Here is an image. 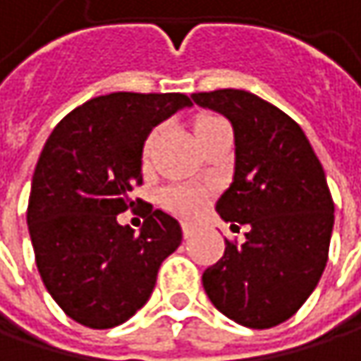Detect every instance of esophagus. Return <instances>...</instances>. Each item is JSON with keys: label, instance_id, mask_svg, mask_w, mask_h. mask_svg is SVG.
<instances>
[{"label": "esophagus", "instance_id": "obj_1", "mask_svg": "<svg viewBox=\"0 0 361 361\" xmlns=\"http://www.w3.org/2000/svg\"><path fill=\"white\" fill-rule=\"evenodd\" d=\"M196 230H198V226H196V224H190V221H183V224H181V232H183V236H185V238L194 236V234H196Z\"/></svg>", "mask_w": 361, "mask_h": 361}]
</instances>
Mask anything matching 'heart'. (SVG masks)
I'll return each instance as SVG.
<instances>
[{
  "label": "heart",
  "instance_id": "b5f03b06",
  "mask_svg": "<svg viewBox=\"0 0 361 361\" xmlns=\"http://www.w3.org/2000/svg\"><path fill=\"white\" fill-rule=\"evenodd\" d=\"M209 121H213V118H211V116L200 118V121L196 123V129L202 127V125L209 123ZM154 140H157V131L148 135V140H146V144H144V157L150 154V148H152ZM163 204H165L167 209H171L173 213H178V215L192 217V215H196V213L204 207V194H202L200 190H196V188H190V185H171V188H167V190L163 192Z\"/></svg>",
  "mask_w": 361,
  "mask_h": 361
}]
</instances>
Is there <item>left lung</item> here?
Wrapping results in <instances>:
<instances>
[{
    "instance_id": "left-lung-1",
    "label": "left lung",
    "mask_w": 361,
    "mask_h": 361,
    "mask_svg": "<svg viewBox=\"0 0 361 361\" xmlns=\"http://www.w3.org/2000/svg\"><path fill=\"white\" fill-rule=\"evenodd\" d=\"M234 129V178L215 211L245 245L226 240L224 257L204 269L211 303L247 328L282 324L307 301L328 261L334 202L303 129L245 90L192 94Z\"/></svg>"
}]
</instances>
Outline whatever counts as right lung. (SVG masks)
Returning <instances> with one entry per match:
<instances>
[{
    "instance_id": "add662e5",
    "label": "right lung",
    "mask_w": 361,
    "mask_h": 361,
    "mask_svg": "<svg viewBox=\"0 0 361 361\" xmlns=\"http://www.w3.org/2000/svg\"><path fill=\"white\" fill-rule=\"evenodd\" d=\"M185 106L183 94L116 92L75 109L47 137L27 226L41 280L75 322L98 330L127 322L181 245L178 219L161 209L150 207L140 232L116 215L133 204L150 131Z\"/></svg>"
}]
</instances>
